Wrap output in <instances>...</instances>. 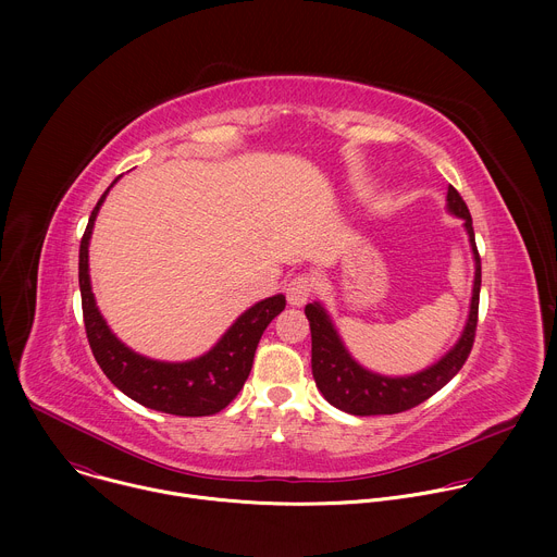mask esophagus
<instances>
[{"label": "esophagus", "instance_id": "1", "mask_svg": "<svg viewBox=\"0 0 557 557\" xmlns=\"http://www.w3.org/2000/svg\"><path fill=\"white\" fill-rule=\"evenodd\" d=\"M314 286H317V282H314V277L310 273L295 275L286 284V299H288V304L290 306H304L310 299V295L314 293Z\"/></svg>", "mask_w": 557, "mask_h": 557}]
</instances>
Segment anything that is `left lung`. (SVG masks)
<instances>
[{
	"label": "left lung",
	"mask_w": 557,
	"mask_h": 557,
	"mask_svg": "<svg viewBox=\"0 0 557 557\" xmlns=\"http://www.w3.org/2000/svg\"><path fill=\"white\" fill-rule=\"evenodd\" d=\"M447 209L465 220V228L469 233V245L473 249L475 260V277H473V295L467 326L458 339V344L432 368L412 374V376H381L366 368H361L344 348L337 331L331 324V317L320 304H306L304 312L310 324L312 339V376L317 387L326 396V401L348 414L355 417H376V414H399L417 408L432 394H436L445 383L454 379V374L465 366L475 326H479V299H481V256L475 249V237L471 226L469 209L462 196L449 185L447 189Z\"/></svg>",
	"instance_id": "1"
}]
</instances>
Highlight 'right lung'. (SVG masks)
I'll return each mask as SVG.
<instances>
[{
	"mask_svg": "<svg viewBox=\"0 0 557 557\" xmlns=\"http://www.w3.org/2000/svg\"><path fill=\"white\" fill-rule=\"evenodd\" d=\"M119 181V178H116ZM114 181V183H116ZM112 183V185H114ZM110 185V187H112ZM110 187L92 209L86 233L78 249V288H82V308L86 335L92 355L106 376L136 404L176 417H209L224 410L237 392L243 389L253 368L256 348L262 333L284 310L286 297L273 295L258 301L224 333V337L202 357L185 363L153 361L132 352L108 329L101 317L88 275V245Z\"/></svg>",
	"mask_w": 557,
	"mask_h": 557,
	"instance_id": "add662e5",
	"label": "right lung"
}]
</instances>
